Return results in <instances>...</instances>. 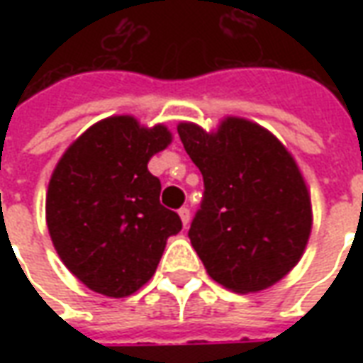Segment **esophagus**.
Returning <instances> with one entry per match:
<instances>
[{"label": "esophagus", "instance_id": "1", "mask_svg": "<svg viewBox=\"0 0 363 363\" xmlns=\"http://www.w3.org/2000/svg\"><path fill=\"white\" fill-rule=\"evenodd\" d=\"M179 216H181L182 225L186 228V225H189V221H190V210H189V208H181V210H179Z\"/></svg>", "mask_w": 363, "mask_h": 363}]
</instances>
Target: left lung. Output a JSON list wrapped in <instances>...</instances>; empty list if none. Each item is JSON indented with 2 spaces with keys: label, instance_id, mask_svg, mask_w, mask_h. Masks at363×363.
I'll list each match as a JSON object with an SVG mask.
<instances>
[{
  "label": "left lung",
  "instance_id": "1",
  "mask_svg": "<svg viewBox=\"0 0 363 363\" xmlns=\"http://www.w3.org/2000/svg\"><path fill=\"white\" fill-rule=\"evenodd\" d=\"M177 130L204 177L189 237L210 278L237 294L274 286L311 235V196L296 159L267 128L239 116L213 132L194 122Z\"/></svg>",
  "mask_w": 363,
  "mask_h": 363
}]
</instances>
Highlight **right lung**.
Wrapping results in <instances>:
<instances>
[{
	"mask_svg": "<svg viewBox=\"0 0 363 363\" xmlns=\"http://www.w3.org/2000/svg\"><path fill=\"white\" fill-rule=\"evenodd\" d=\"M173 142L163 124L142 126L120 114L87 128L60 157L46 192L54 249L96 294L126 297L157 270L167 239L182 229L161 206L150 159Z\"/></svg>",
	"mask_w": 363,
	"mask_h": 363,
	"instance_id": "1",
	"label": "right lung"
}]
</instances>
